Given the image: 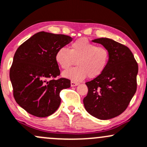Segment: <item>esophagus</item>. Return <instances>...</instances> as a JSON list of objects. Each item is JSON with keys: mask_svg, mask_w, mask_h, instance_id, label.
<instances>
[{"mask_svg": "<svg viewBox=\"0 0 147 147\" xmlns=\"http://www.w3.org/2000/svg\"><path fill=\"white\" fill-rule=\"evenodd\" d=\"M70 85L72 87L76 86H77V85H79V83H77V82H71Z\"/></svg>", "mask_w": 147, "mask_h": 147, "instance_id": "34e87169", "label": "esophagus"}]
</instances>
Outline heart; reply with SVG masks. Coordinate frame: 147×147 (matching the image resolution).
I'll list each match as a JSON object with an SVG mask.
<instances>
[{
	"label": "heart",
	"mask_w": 147,
	"mask_h": 147,
	"mask_svg": "<svg viewBox=\"0 0 147 147\" xmlns=\"http://www.w3.org/2000/svg\"><path fill=\"white\" fill-rule=\"evenodd\" d=\"M109 53L107 48L96 46L85 38H80L70 45L57 50L55 60L62 69L67 70L75 63L77 67L63 72V77L74 82H80L87 77L96 78L107 67Z\"/></svg>",
	"instance_id": "heart-1"
}]
</instances>
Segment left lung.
<instances>
[{
  "instance_id": "8db88e82",
  "label": "left lung",
  "mask_w": 147,
  "mask_h": 147,
  "mask_svg": "<svg viewBox=\"0 0 147 147\" xmlns=\"http://www.w3.org/2000/svg\"><path fill=\"white\" fill-rule=\"evenodd\" d=\"M92 42L107 48L109 59L104 72L86 83L88 93L83 102L91 115L107 120L123 113L135 95L138 65L133 53L125 45L107 38Z\"/></svg>"
}]
</instances>
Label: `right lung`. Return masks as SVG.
Returning a JSON list of instances; mask_svg holds the SVG:
<instances>
[{
  "instance_id": "1",
  "label": "right lung",
  "mask_w": 147,
  "mask_h": 147,
  "mask_svg": "<svg viewBox=\"0 0 147 147\" xmlns=\"http://www.w3.org/2000/svg\"><path fill=\"white\" fill-rule=\"evenodd\" d=\"M72 41L68 35L41 31L19 46L9 71L13 95L17 104L35 117H46L57 110L60 92L70 88L60 75L55 60L57 50Z\"/></svg>"
}]
</instances>
